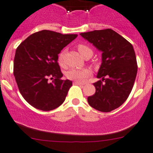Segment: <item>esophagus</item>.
<instances>
[{
  "label": "esophagus",
  "instance_id": "esophagus-1",
  "mask_svg": "<svg viewBox=\"0 0 153 153\" xmlns=\"http://www.w3.org/2000/svg\"><path fill=\"white\" fill-rule=\"evenodd\" d=\"M73 84L74 85H82V86H83V85H84V83H81V82H78V81H74Z\"/></svg>",
  "mask_w": 153,
  "mask_h": 153
}]
</instances>
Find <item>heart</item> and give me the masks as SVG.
Listing matches in <instances>:
<instances>
[{
	"label": "heart",
	"instance_id": "1",
	"mask_svg": "<svg viewBox=\"0 0 153 153\" xmlns=\"http://www.w3.org/2000/svg\"><path fill=\"white\" fill-rule=\"evenodd\" d=\"M78 50L82 56L86 58L87 56L91 57L93 54L92 50L87 45L83 44H79L78 45ZM64 56H65V51H62L58 56V62L61 67L65 66L64 62ZM91 75V71L88 68L83 69H71L68 70L66 73V76L70 80H74L78 82H82L89 78Z\"/></svg>",
	"mask_w": 153,
	"mask_h": 153
}]
</instances>
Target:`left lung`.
<instances>
[{
	"mask_svg": "<svg viewBox=\"0 0 153 153\" xmlns=\"http://www.w3.org/2000/svg\"><path fill=\"white\" fill-rule=\"evenodd\" d=\"M99 51L102 64L94 83L96 91L89 96V105L102 112H110L122 105L131 94L138 66L133 45L112 29L80 33Z\"/></svg>",
	"mask_w": 153,
	"mask_h": 153,
	"instance_id": "8db88e82",
	"label": "left lung"
}]
</instances>
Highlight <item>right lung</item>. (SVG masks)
I'll return each mask as SVG.
<instances>
[{"label": "right lung", "mask_w": 153, "mask_h": 153, "mask_svg": "<svg viewBox=\"0 0 153 153\" xmlns=\"http://www.w3.org/2000/svg\"><path fill=\"white\" fill-rule=\"evenodd\" d=\"M77 36L42 30L30 35L17 47L14 75L20 94L35 108L48 111L65 100L72 83L62 79L58 55Z\"/></svg>", "instance_id": "obj_1"}]
</instances>
